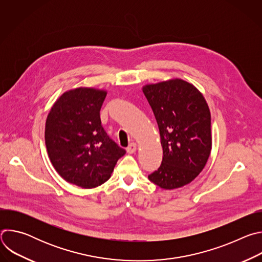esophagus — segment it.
<instances>
[{
    "mask_svg": "<svg viewBox=\"0 0 262 262\" xmlns=\"http://www.w3.org/2000/svg\"><path fill=\"white\" fill-rule=\"evenodd\" d=\"M136 150H137V144L136 143H130L129 145H128V147L126 148V151L128 152V154H135L136 152Z\"/></svg>",
    "mask_w": 262,
    "mask_h": 262,
    "instance_id": "1",
    "label": "esophagus"
}]
</instances>
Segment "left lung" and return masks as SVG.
<instances>
[{
	"label": "left lung",
	"instance_id": "1",
	"mask_svg": "<svg viewBox=\"0 0 262 262\" xmlns=\"http://www.w3.org/2000/svg\"><path fill=\"white\" fill-rule=\"evenodd\" d=\"M159 125L163 161L148 178L165 190L193 181L211 150L210 112L192 84L175 79L143 87Z\"/></svg>",
	"mask_w": 262,
	"mask_h": 262
}]
</instances>
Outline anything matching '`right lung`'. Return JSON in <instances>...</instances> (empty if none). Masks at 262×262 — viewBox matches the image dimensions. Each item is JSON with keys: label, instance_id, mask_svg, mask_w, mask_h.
Returning a JSON list of instances; mask_svg holds the SVG:
<instances>
[{"label": "right lung", "instance_id": "1", "mask_svg": "<svg viewBox=\"0 0 262 262\" xmlns=\"http://www.w3.org/2000/svg\"><path fill=\"white\" fill-rule=\"evenodd\" d=\"M105 96V91L93 88L67 91L55 102L46 122V145L54 168L83 189L105 182L126 152L101 125L99 112Z\"/></svg>", "mask_w": 262, "mask_h": 262}]
</instances>
